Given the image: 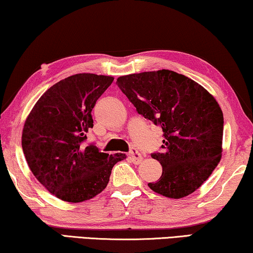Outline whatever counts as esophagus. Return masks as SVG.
<instances>
[{
  "mask_svg": "<svg viewBox=\"0 0 253 253\" xmlns=\"http://www.w3.org/2000/svg\"><path fill=\"white\" fill-rule=\"evenodd\" d=\"M129 157H130V159H131V161H133L134 164H141L142 163V160H143V158H142V156H141V153L138 152V151L135 149V148H131L130 149V151H129Z\"/></svg>",
  "mask_w": 253,
  "mask_h": 253,
  "instance_id": "34e87169",
  "label": "esophagus"
}]
</instances>
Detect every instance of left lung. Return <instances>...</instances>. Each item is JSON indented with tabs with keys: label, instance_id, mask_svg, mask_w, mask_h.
I'll return each instance as SVG.
<instances>
[{
	"label": "left lung",
	"instance_id": "obj_1",
	"mask_svg": "<svg viewBox=\"0 0 253 253\" xmlns=\"http://www.w3.org/2000/svg\"><path fill=\"white\" fill-rule=\"evenodd\" d=\"M117 85L139 115L164 131V152L151 153L163 166V175L149 187L171 199L193 193L220 161L219 104L198 83L171 70L127 75Z\"/></svg>",
	"mask_w": 253,
	"mask_h": 253
}]
</instances>
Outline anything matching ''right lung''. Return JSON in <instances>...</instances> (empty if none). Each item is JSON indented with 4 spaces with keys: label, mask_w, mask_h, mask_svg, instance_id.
Listing matches in <instances>:
<instances>
[{
    "label": "right lung",
    "mask_w": 253,
    "mask_h": 253,
    "mask_svg": "<svg viewBox=\"0 0 253 253\" xmlns=\"http://www.w3.org/2000/svg\"><path fill=\"white\" fill-rule=\"evenodd\" d=\"M114 77L77 74L48 88L30 111L21 145L30 170L56 198L83 202L101 193L112 167L125 154L101 152L85 144L92 110Z\"/></svg>",
    "instance_id": "1"
}]
</instances>
